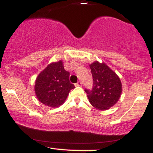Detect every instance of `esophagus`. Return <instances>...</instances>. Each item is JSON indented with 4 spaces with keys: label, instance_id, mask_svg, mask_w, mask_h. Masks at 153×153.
<instances>
[{
    "label": "esophagus",
    "instance_id": "1",
    "mask_svg": "<svg viewBox=\"0 0 153 153\" xmlns=\"http://www.w3.org/2000/svg\"><path fill=\"white\" fill-rule=\"evenodd\" d=\"M81 85H82V83L80 81H78L76 84H75V86H81Z\"/></svg>",
    "mask_w": 153,
    "mask_h": 153
}]
</instances>
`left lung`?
I'll return each instance as SVG.
<instances>
[{
  "label": "left lung",
  "mask_w": 153,
  "mask_h": 153,
  "mask_svg": "<svg viewBox=\"0 0 153 153\" xmlns=\"http://www.w3.org/2000/svg\"><path fill=\"white\" fill-rule=\"evenodd\" d=\"M89 66L94 80L92 90L85 91L89 102L97 109H109L117 103L122 94V85L120 78L103 62L94 61Z\"/></svg>",
  "instance_id": "1"
}]
</instances>
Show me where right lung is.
<instances>
[{
	"instance_id": "right-lung-1",
	"label": "right lung",
	"mask_w": 153,
	"mask_h": 153,
	"mask_svg": "<svg viewBox=\"0 0 153 153\" xmlns=\"http://www.w3.org/2000/svg\"><path fill=\"white\" fill-rule=\"evenodd\" d=\"M69 76L62 60L50 63L35 80L34 91L37 99L51 108L61 106L71 89L75 88L70 82Z\"/></svg>"
}]
</instances>
